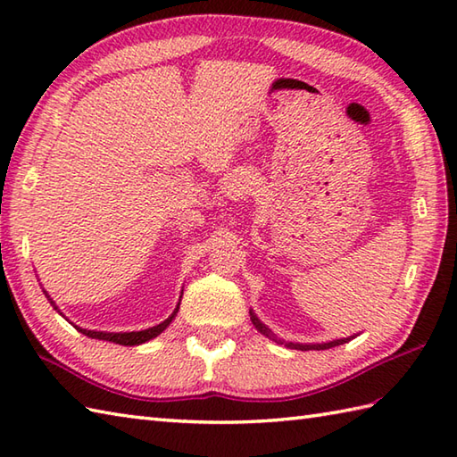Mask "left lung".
<instances>
[{
  "label": "left lung",
  "instance_id": "1",
  "mask_svg": "<svg viewBox=\"0 0 457 457\" xmlns=\"http://www.w3.org/2000/svg\"><path fill=\"white\" fill-rule=\"evenodd\" d=\"M249 316H251V322H253V326L259 329L261 334L267 336L269 339H275V342H278V344H285L290 349H300V352H308V349H329V347L347 344L349 339H353V336H349V337H344V339H334V342H328V344H293V342H283V339H277V336L270 332V329L263 322H261V320L255 316L253 310H249Z\"/></svg>",
  "mask_w": 457,
  "mask_h": 457
}]
</instances>
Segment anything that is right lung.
Returning a JSON list of instances; mask_svg holds the SVG:
<instances>
[{"label": "right lung", "instance_id": "right-lung-1", "mask_svg": "<svg viewBox=\"0 0 457 457\" xmlns=\"http://www.w3.org/2000/svg\"><path fill=\"white\" fill-rule=\"evenodd\" d=\"M48 300H51V298H48ZM51 304L54 306L53 300H51ZM179 306L180 304H177V308H174V312L167 320H164V322H161L159 326L141 329V332H120V334H113V332H94V329H84V328H79V326H74V328L79 329V332H82L84 336L94 337V339H105V342H113V344H120V345H139V344L149 342V339H153V337H157L161 332H164V329H167L169 324L174 320V316H177ZM54 310H58V308L54 306Z\"/></svg>", "mask_w": 457, "mask_h": 457}]
</instances>
